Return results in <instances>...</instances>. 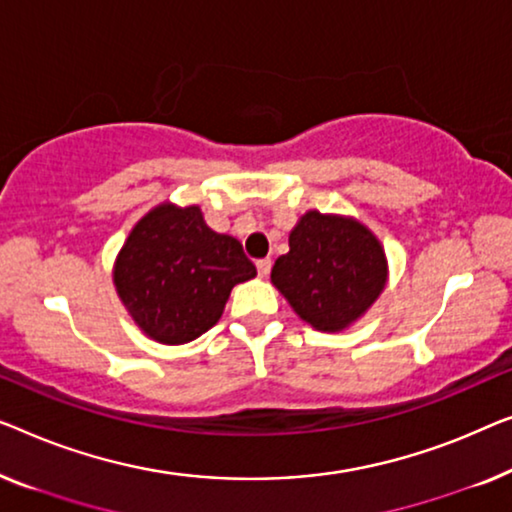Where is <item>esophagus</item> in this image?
<instances>
[{
  "label": "esophagus",
  "instance_id": "obj_1",
  "mask_svg": "<svg viewBox=\"0 0 512 512\" xmlns=\"http://www.w3.org/2000/svg\"><path fill=\"white\" fill-rule=\"evenodd\" d=\"M257 273L262 278H266L271 273V259L264 257V259H257Z\"/></svg>",
  "mask_w": 512,
  "mask_h": 512
}]
</instances>
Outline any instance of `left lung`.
<instances>
[{
    "label": "left lung",
    "mask_w": 512,
    "mask_h": 512,
    "mask_svg": "<svg viewBox=\"0 0 512 512\" xmlns=\"http://www.w3.org/2000/svg\"><path fill=\"white\" fill-rule=\"evenodd\" d=\"M271 280L301 320L341 331L383 292L387 262L364 225L311 211L292 229L290 253L276 259Z\"/></svg>",
    "instance_id": "8db88e82"
}]
</instances>
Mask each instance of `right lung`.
Returning a JSON list of instances; mask_svg holds the SVG:
<instances>
[{
  "label": "right lung",
  "instance_id": "right-lung-1",
  "mask_svg": "<svg viewBox=\"0 0 512 512\" xmlns=\"http://www.w3.org/2000/svg\"><path fill=\"white\" fill-rule=\"evenodd\" d=\"M257 276L241 243L213 232L199 206L150 211L115 262L122 304L155 341L181 345L220 320L236 283Z\"/></svg>",
  "mask_w": 512,
  "mask_h": 512
}]
</instances>
